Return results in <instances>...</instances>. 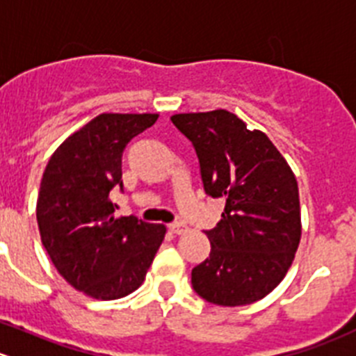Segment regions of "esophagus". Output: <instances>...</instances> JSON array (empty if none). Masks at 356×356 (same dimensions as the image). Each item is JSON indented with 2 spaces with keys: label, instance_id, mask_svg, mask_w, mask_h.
<instances>
[{
  "label": "esophagus",
  "instance_id": "34e87169",
  "mask_svg": "<svg viewBox=\"0 0 356 356\" xmlns=\"http://www.w3.org/2000/svg\"><path fill=\"white\" fill-rule=\"evenodd\" d=\"M168 230L175 235H181L184 234V232H188V227H186L184 223H170L168 225Z\"/></svg>",
  "mask_w": 356,
  "mask_h": 356
}]
</instances>
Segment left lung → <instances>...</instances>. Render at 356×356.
Wrapping results in <instances>:
<instances>
[{
	"label": "left lung",
	"mask_w": 356,
	"mask_h": 356,
	"mask_svg": "<svg viewBox=\"0 0 356 356\" xmlns=\"http://www.w3.org/2000/svg\"><path fill=\"white\" fill-rule=\"evenodd\" d=\"M193 144L205 193L227 200L205 230L211 254L191 270L193 290L216 305L253 304L286 275L300 242L298 186L265 133L228 111L172 115Z\"/></svg>",
	"instance_id": "1"
}]
</instances>
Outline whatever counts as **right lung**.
<instances>
[{"mask_svg":"<svg viewBox=\"0 0 356 356\" xmlns=\"http://www.w3.org/2000/svg\"><path fill=\"white\" fill-rule=\"evenodd\" d=\"M158 114H99L66 138L49 159L36 219L43 248L75 290L114 300L144 283L165 238V225L114 218L112 189L122 191L126 145Z\"/></svg>","mask_w":356,"mask_h":356,"instance_id":"1","label":"right lung"}]
</instances>
